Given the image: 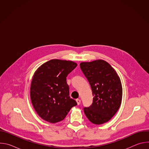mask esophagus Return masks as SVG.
Returning <instances> with one entry per match:
<instances>
[{"label":"esophagus","instance_id":"obj_1","mask_svg":"<svg viewBox=\"0 0 149 149\" xmlns=\"http://www.w3.org/2000/svg\"><path fill=\"white\" fill-rule=\"evenodd\" d=\"M76 101H77V103L78 105H79L80 103H81V100L79 99H77L76 100Z\"/></svg>","mask_w":149,"mask_h":149}]
</instances>
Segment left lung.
<instances>
[{"label":"left lung","instance_id":"obj_1","mask_svg":"<svg viewBox=\"0 0 149 149\" xmlns=\"http://www.w3.org/2000/svg\"><path fill=\"white\" fill-rule=\"evenodd\" d=\"M79 65L94 96L92 104L84 108L85 114L95 124L109 121L121 103L123 89L118 74L107 62L101 59L81 62Z\"/></svg>","mask_w":149,"mask_h":149}]
</instances>
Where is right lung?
<instances>
[{"mask_svg":"<svg viewBox=\"0 0 149 149\" xmlns=\"http://www.w3.org/2000/svg\"><path fill=\"white\" fill-rule=\"evenodd\" d=\"M77 66L74 62L51 59L35 71L31 86V99L37 114L43 120L55 123L65 118L77 105L70 98L67 75Z\"/></svg>","mask_w":149,"mask_h":149,"instance_id":"right-lung-1","label":"right lung"}]
</instances>
